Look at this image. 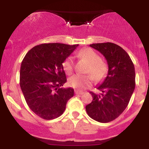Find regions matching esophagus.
I'll return each instance as SVG.
<instances>
[{"label":"esophagus","instance_id":"1","mask_svg":"<svg viewBox=\"0 0 149 149\" xmlns=\"http://www.w3.org/2000/svg\"><path fill=\"white\" fill-rule=\"evenodd\" d=\"M75 93H76V95H83V94H84V92L79 91V90H75Z\"/></svg>","mask_w":149,"mask_h":149}]
</instances>
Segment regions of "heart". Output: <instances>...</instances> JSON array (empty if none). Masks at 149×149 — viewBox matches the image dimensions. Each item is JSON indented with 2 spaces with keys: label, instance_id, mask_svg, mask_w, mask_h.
Returning <instances> with one entry per match:
<instances>
[{
  "label": "heart",
  "instance_id": "b5f03b06",
  "mask_svg": "<svg viewBox=\"0 0 149 149\" xmlns=\"http://www.w3.org/2000/svg\"><path fill=\"white\" fill-rule=\"evenodd\" d=\"M79 56L90 64L87 72L91 73L95 80H101L107 72V66L101 60L100 56L91 48H85L79 52ZM62 68L66 74H71L73 70V59L66 57L62 63ZM91 75H73L69 79V85L77 90H84L92 84L93 77Z\"/></svg>",
  "mask_w": 149,
  "mask_h": 149
}]
</instances>
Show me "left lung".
Listing matches in <instances>:
<instances>
[{"instance_id": "obj_1", "label": "left lung", "mask_w": 149, "mask_h": 149, "mask_svg": "<svg viewBox=\"0 0 149 149\" xmlns=\"http://www.w3.org/2000/svg\"><path fill=\"white\" fill-rule=\"evenodd\" d=\"M90 46L107 59V76L97 88L100 94L91 92L92 102L85 107L88 116L100 123H109L124 111L135 88V70L129 54L112 42L94 43Z\"/></svg>"}]
</instances>
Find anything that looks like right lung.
Instances as JSON below:
<instances>
[{
    "mask_svg": "<svg viewBox=\"0 0 149 149\" xmlns=\"http://www.w3.org/2000/svg\"><path fill=\"white\" fill-rule=\"evenodd\" d=\"M78 45L45 43L31 49L20 68L19 84L26 104L45 120L59 117L73 96V88H61L66 82L62 63Z\"/></svg>",
    "mask_w": 149,
    "mask_h": 149,
    "instance_id": "1",
    "label": "right lung"
}]
</instances>
